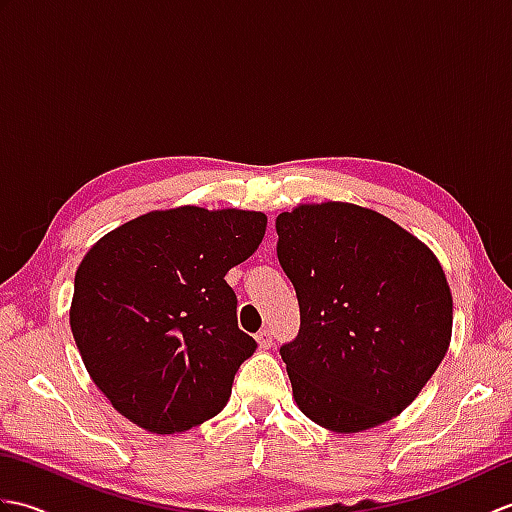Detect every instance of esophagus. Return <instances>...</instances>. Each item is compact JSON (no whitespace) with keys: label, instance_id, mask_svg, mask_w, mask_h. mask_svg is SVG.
I'll use <instances>...</instances> for the list:
<instances>
[{"label":"esophagus","instance_id":"esophagus-1","mask_svg":"<svg viewBox=\"0 0 512 512\" xmlns=\"http://www.w3.org/2000/svg\"><path fill=\"white\" fill-rule=\"evenodd\" d=\"M257 345H259V350H268L270 345H273V332L270 330H262V332H257Z\"/></svg>","mask_w":512,"mask_h":512}]
</instances>
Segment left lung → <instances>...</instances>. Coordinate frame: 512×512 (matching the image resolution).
<instances>
[{
	"label": "left lung",
	"instance_id": "1",
	"mask_svg": "<svg viewBox=\"0 0 512 512\" xmlns=\"http://www.w3.org/2000/svg\"><path fill=\"white\" fill-rule=\"evenodd\" d=\"M301 330L281 347L292 398L319 427L374 429L405 411L449 350L453 297L433 250L350 202L277 215Z\"/></svg>",
	"mask_w": 512,
	"mask_h": 512
}]
</instances>
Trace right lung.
<instances>
[{"label":"right lung","instance_id":"add662e5","mask_svg":"<svg viewBox=\"0 0 512 512\" xmlns=\"http://www.w3.org/2000/svg\"><path fill=\"white\" fill-rule=\"evenodd\" d=\"M268 217L244 209L149 211L103 235L74 275L70 328L83 365L136 427L180 433L217 416L257 343L237 328L226 273Z\"/></svg>","mask_w":512,"mask_h":512}]
</instances>
